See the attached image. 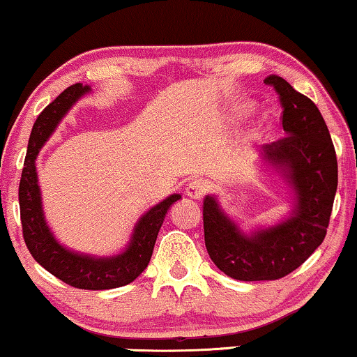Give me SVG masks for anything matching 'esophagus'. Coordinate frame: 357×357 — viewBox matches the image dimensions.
<instances>
[{"label":"esophagus","mask_w":357,"mask_h":357,"mask_svg":"<svg viewBox=\"0 0 357 357\" xmlns=\"http://www.w3.org/2000/svg\"><path fill=\"white\" fill-rule=\"evenodd\" d=\"M185 190H187V195L190 198L202 199L204 195L208 193V185H206V182H204V180L198 178V180H192V182L187 185V188H185Z\"/></svg>","instance_id":"esophagus-1"}]
</instances>
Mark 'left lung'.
Listing matches in <instances>:
<instances>
[{
  "label": "left lung",
  "instance_id": "1",
  "mask_svg": "<svg viewBox=\"0 0 357 357\" xmlns=\"http://www.w3.org/2000/svg\"><path fill=\"white\" fill-rule=\"evenodd\" d=\"M282 107L284 138L263 146L260 160L294 193L291 216L245 234L214 197L203 202L204 245L214 265L238 281H273L299 268L324 242L338 187V162L320 110L282 77L265 79Z\"/></svg>",
  "mask_w": 357,
  "mask_h": 357
}]
</instances>
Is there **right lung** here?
<instances>
[{
	"label": "right lung",
	"mask_w": 357,
	"mask_h": 357,
	"mask_svg": "<svg viewBox=\"0 0 357 357\" xmlns=\"http://www.w3.org/2000/svg\"><path fill=\"white\" fill-rule=\"evenodd\" d=\"M89 91L91 87L82 86L81 82L73 84L37 116L29 138L21 183H19V208H21L22 236L33 260L66 284L77 289L102 291L130 284L146 270L165 214L182 197L177 193L170 195L164 202L144 213L136 222L128 245L119 255H84L70 250L56 241L43 216L36 159L42 146L47 143L68 110Z\"/></svg>",
	"instance_id": "right-lung-1"
}]
</instances>
